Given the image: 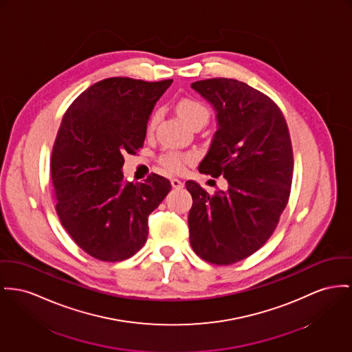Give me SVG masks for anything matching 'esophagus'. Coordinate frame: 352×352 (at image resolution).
<instances>
[{"instance_id":"1","label":"esophagus","mask_w":352,"mask_h":352,"mask_svg":"<svg viewBox=\"0 0 352 352\" xmlns=\"http://www.w3.org/2000/svg\"><path fill=\"white\" fill-rule=\"evenodd\" d=\"M170 184H172V187L176 188V189L184 187V183L182 180H179V179H172Z\"/></svg>"}]
</instances>
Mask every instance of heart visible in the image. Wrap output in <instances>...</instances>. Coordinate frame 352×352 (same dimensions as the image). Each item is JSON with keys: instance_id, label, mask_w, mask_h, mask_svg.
Masks as SVG:
<instances>
[{"instance_id": "heart-1", "label": "heart", "mask_w": 352, "mask_h": 352, "mask_svg": "<svg viewBox=\"0 0 352 352\" xmlns=\"http://www.w3.org/2000/svg\"><path fill=\"white\" fill-rule=\"evenodd\" d=\"M176 111L192 128H196L199 125H206L210 120L208 108L196 98L184 97V98L179 100V102L176 104ZM159 118H160L159 112H155L151 115V118L148 120V124H146V129L149 132L155 129ZM190 162H192V155L176 152V151H168L160 157V163L163 164V166L166 168L169 172H175V173L184 170L186 165Z\"/></svg>"}]
</instances>
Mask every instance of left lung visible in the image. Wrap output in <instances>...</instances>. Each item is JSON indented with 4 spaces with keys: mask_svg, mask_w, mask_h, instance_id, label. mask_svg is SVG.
<instances>
[{
    "mask_svg": "<svg viewBox=\"0 0 352 352\" xmlns=\"http://www.w3.org/2000/svg\"><path fill=\"white\" fill-rule=\"evenodd\" d=\"M190 87L211 102L217 120L199 172L223 176L228 189L212 196L188 180L189 241L197 256L228 265L256 252L279 223L294 172L289 132L279 107L245 82L219 77Z\"/></svg>",
    "mask_w": 352,
    "mask_h": 352,
    "instance_id": "obj_1",
    "label": "left lung"
}]
</instances>
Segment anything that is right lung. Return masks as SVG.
Masks as SVG:
<instances>
[{"mask_svg":"<svg viewBox=\"0 0 352 352\" xmlns=\"http://www.w3.org/2000/svg\"><path fill=\"white\" fill-rule=\"evenodd\" d=\"M173 80H101L65 112L53 145V197L74 243L102 261L133 256L148 237V216L170 190L152 173L144 183L124 180V155L142 146L155 104Z\"/></svg>","mask_w":352,"mask_h":352,"instance_id":"obj_1","label":"right lung"}]
</instances>
